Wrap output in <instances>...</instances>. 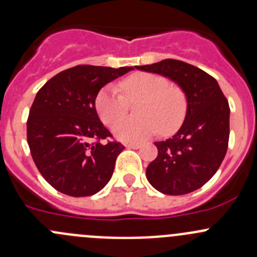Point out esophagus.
Here are the masks:
<instances>
[{
  "label": "esophagus",
  "mask_w": 257,
  "mask_h": 257,
  "mask_svg": "<svg viewBox=\"0 0 257 257\" xmlns=\"http://www.w3.org/2000/svg\"><path fill=\"white\" fill-rule=\"evenodd\" d=\"M126 148H129V149H139L141 148V144L139 143H128L125 144Z\"/></svg>",
  "instance_id": "obj_1"
}]
</instances>
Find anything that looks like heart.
<instances>
[{"label":"heart","instance_id":"b5f03b06","mask_svg":"<svg viewBox=\"0 0 257 257\" xmlns=\"http://www.w3.org/2000/svg\"><path fill=\"white\" fill-rule=\"evenodd\" d=\"M124 96L113 85H107L95 98V110L104 124L125 115L128 101L140 100L136 112L139 118L116 121L112 132L121 142L137 143L150 138L160 131L162 134L175 132L186 114V98L175 84H169L165 77L154 73L131 74L120 82Z\"/></svg>","mask_w":257,"mask_h":257}]
</instances>
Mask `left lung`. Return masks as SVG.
<instances>
[{
	"instance_id": "8db88e82",
	"label": "left lung",
	"mask_w": 257,
	"mask_h": 257,
	"mask_svg": "<svg viewBox=\"0 0 257 257\" xmlns=\"http://www.w3.org/2000/svg\"><path fill=\"white\" fill-rule=\"evenodd\" d=\"M136 69L173 80L186 98V114L179 131L154 143L158 157L148 165V181L167 195H184L201 188L217 172L229 143L230 108L219 83L198 67L177 59Z\"/></svg>"
}]
</instances>
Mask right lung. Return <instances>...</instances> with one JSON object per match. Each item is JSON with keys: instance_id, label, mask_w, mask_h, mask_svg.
Returning a JSON list of instances; mask_svg holds the SVG:
<instances>
[{"instance_id": "1", "label": "right lung", "mask_w": 257, "mask_h": 257, "mask_svg": "<svg viewBox=\"0 0 257 257\" xmlns=\"http://www.w3.org/2000/svg\"><path fill=\"white\" fill-rule=\"evenodd\" d=\"M136 67L77 66L56 74L36 94L27 120V142L36 167L49 185L69 196L102 190L124 149L99 120L95 98L112 80Z\"/></svg>"}]
</instances>
